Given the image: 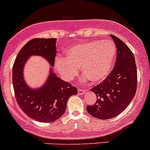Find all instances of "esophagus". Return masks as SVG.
<instances>
[{
	"label": "esophagus",
	"instance_id": "esophagus-1",
	"mask_svg": "<svg viewBox=\"0 0 150 150\" xmlns=\"http://www.w3.org/2000/svg\"><path fill=\"white\" fill-rule=\"evenodd\" d=\"M85 91H86L85 89L80 88H78V93H79V94H80V95H82L83 93H85Z\"/></svg>",
	"mask_w": 150,
	"mask_h": 150
}]
</instances>
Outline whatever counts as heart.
I'll return each instance as SVG.
<instances>
[{"label":"heart","instance_id":"b5f03b06","mask_svg":"<svg viewBox=\"0 0 150 150\" xmlns=\"http://www.w3.org/2000/svg\"><path fill=\"white\" fill-rule=\"evenodd\" d=\"M116 55L115 44L110 40H95L69 48L66 57H57L55 67L66 81L77 76L81 67L82 74L92 83H99L110 74Z\"/></svg>","mask_w":150,"mask_h":150}]
</instances>
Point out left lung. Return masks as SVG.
<instances>
[{
    "mask_svg": "<svg viewBox=\"0 0 150 150\" xmlns=\"http://www.w3.org/2000/svg\"><path fill=\"white\" fill-rule=\"evenodd\" d=\"M117 48L115 66L101 83L91 90L96 95L95 104L87 105L90 115L100 120L118 115L132 101L137 84V72L133 53L120 39L111 35Z\"/></svg>",
    "mask_w": 150,
    "mask_h": 150,
    "instance_id": "8db88e82",
    "label": "left lung"
}]
</instances>
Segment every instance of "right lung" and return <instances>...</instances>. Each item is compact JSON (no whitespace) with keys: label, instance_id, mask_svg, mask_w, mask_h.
<instances>
[{"label":"right lung","instance_id":"obj_1","mask_svg":"<svg viewBox=\"0 0 150 150\" xmlns=\"http://www.w3.org/2000/svg\"><path fill=\"white\" fill-rule=\"evenodd\" d=\"M56 41V38L30 40L19 52L13 67V85L18 105L28 117L42 122H52L59 118L66 110L69 98L78 91L70 83L57 77L52 69L42 88L31 89L25 83L23 70L30 56H42L54 66Z\"/></svg>","mask_w":150,"mask_h":150}]
</instances>
